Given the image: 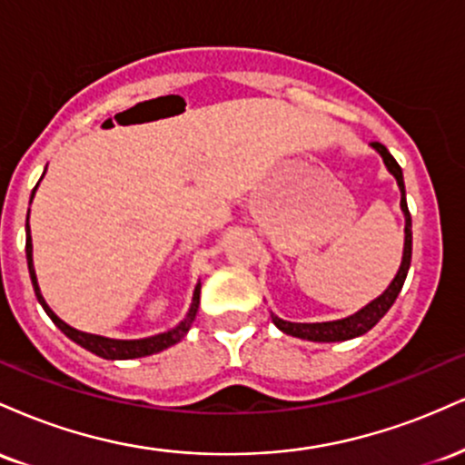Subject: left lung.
<instances>
[{
  "label": "left lung",
  "instance_id": "1",
  "mask_svg": "<svg viewBox=\"0 0 465 465\" xmlns=\"http://www.w3.org/2000/svg\"><path fill=\"white\" fill-rule=\"evenodd\" d=\"M371 148L381 154L389 173L396 177L398 188H400V210H402L404 214V249H402V262H400L398 273L382 295H378L376 300L367 303L365 308H361L359 312L350 314V317L345 319H336V322H323V323H292V322H284V319H280L277 314L271 312L273 323L284 334L297 336V339H303V341H314V343H336V341L356 339V336L370 332L373 325L385 317L387 311L393 306V302H396V297L400 295V291H402V284L404 280H407L409 266H411V249H413V233H411V214L407 207V192H404L402 168H400L396 159L391 157V153H389L381 142H371Z\"/></svg>",
  "mask_w": 465,
  "mask_h": 465
}]
</instances>
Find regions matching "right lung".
Wrapping results in <instances>:
<instances>
[{"label":"right lung","mask_w":465,"mask_h":465,"mask_svg":"<svg viewBox=\"0 0 465 465\" xmlns=\"http://www.w3.org/2000/svg\"><path fill=\"white\" fill-rule=\"evenodd\" d=\"M41 179H44V177H41ZM36 185H39V183H36ZM35 192H36V188L32 190L30 203H32V199H35ZM28 218H30V212H28ZM28 218H25V258H28V271H30L32 286H35V292H36V300H39L41 306H44V311L47 312V317H50L52 322L58 325V330H61V332L65 334V336H69V339H72L74 343H78L80 348L89 350V351H92V354L100 356V359H106V361H129V359H142V356H151V354H157V351H162V350H168L170 345L179 343V341L183 339L185 334H188L190 325H192V322H194L196 312H199L201 282L194 286V295H192L190 311H188V314H185V319L177 325V328L168 330V332L146 336V339L124 341V339H109V336H100V334L80 332V330L72 328V325H67L61 317H56V312L52 311L50 306H47L45 300H44V295H41L39 282H36V273H35V262H32V236H30Z\"/></svg>","instance_id":"right-lung-1"}]
</instances>
